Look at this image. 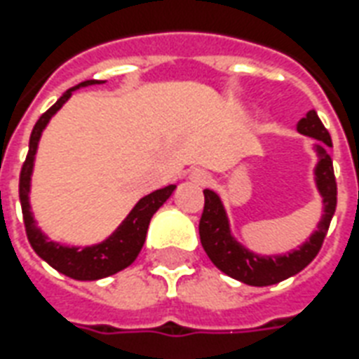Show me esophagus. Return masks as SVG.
Segmentation results:
<instances>
[{"mask_svg":"<svg viewBox=\"0 0 359 359\" xmlns=\"http://www.w3.org/2000/svg\"><path fill=\"white\" fill-rule=\"evenodd\" d=\"M190 180H191V184H196V186H208L210 184V175L207 173V171H194V173L190 175Z\"/></svg>","mask_w":359,"mask_h":359,"instance_id":"34e87169","label":"esophagus"}]
</instances>
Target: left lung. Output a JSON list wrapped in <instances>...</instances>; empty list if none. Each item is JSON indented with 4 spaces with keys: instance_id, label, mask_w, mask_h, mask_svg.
Listing matches in <instances>:
<instances>
[{
    "instance_id": "8db88e82",
    "label": "left lung",
    "mask_w": 359,
    "mask_h": 359,
    "mask_svg": "<svg viewBox=\"0 0 359 359\" xmlns=\"http://www.w3.org/2000/svg\"><path fill=\"white\" fill-rule=\"evenodd\" d=\"M296 128L300 134L315 137L318 141V163L315 175H317V186L324 203V214L320 224L317 225V231L300 250H294L283 257H259L251 253L231 238L229 225H227V218H225L224 207L218 196L210 190L203 191L205 207L199 219V236H201L203 248L207 251L208 259L214 262V266L245 285L266 287V285L279 283L302 272L323 248V242L330 229V222L334 218L335 207H337V182L334 175V162L328 154V147H332L330 132L324 128L323 121L318 119L315 109L307 111V115L300 119Z\"/></svg>"
}]
</instances>
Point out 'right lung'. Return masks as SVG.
<instances>
[{
    "instance_id": "1",
    "label": "right lung",
    "mask_w": 359,
    "mask_h": 359,
    "mask_svg": "<svg viewBox=\"0 0 359 359\" xmlns=\"http://www.w3.org/2000/svg\"><path fill=\"white\" fill-rule=\"evenodd\" d=\"M93 83H102V81L87 80L81 81L80 86L70 87L69 91L65 93L63 97L59 98L57 102L53 104L48 111H44L41 115V119L36 121L29 137V151H27L25 162L22 163L18 186L20 205H22V214H24L25 235H27L31 248L35 250L36 255L44 259L57 272L65 273V276H69L72 279H78V281H93V279L108 278V276H114V273L121 272L123 268L130 266L135 261V257L140 255L141 248H143L152 214L156 212L158 208L168 201L169 196L175 190V184H171L162 188V190L152 191L151 196L143 197L135 205L134 210L128 214V218L124 219L123 225L115 231L114 236L106 240V242H102V244L93 245V248H83V250L65 248V245H59L55 242L46 240L41 231L36 229L33 216L29 212L27 194H29L31 169H33V160H35L36 145H39V140H41L42 130L48 124V121L52 119V115L69 100V97L72 95L74 89L93 86Z\"/></svg>"
}]
</instances>
